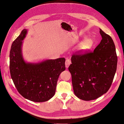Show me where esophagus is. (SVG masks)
<instances>
[{
    "instance_id": "1",
    "label": "esophagus",
    "mask_w": 124,
    "mask_h": 124,
    "mask_svg": "<svg viewBox=\"0 0 124 124\" xmlns=\"http://www.w3.org/2000/svg\"><path fill=\"white\" fill-rule=\"evenodd\" d=\"M71 64V61L70 59H67L66 60V62H65V66L67 68H68L69 65Z\"/></svg>"
}]
</instances>
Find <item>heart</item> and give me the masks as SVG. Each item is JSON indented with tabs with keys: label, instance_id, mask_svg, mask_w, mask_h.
<instances>
[{
	"label": "heart",
	"instance_id": "obj_1",
	"mask_svg": "<svg viewBox=\"0 0 124 124\" xmlns=\"http://www.w3.org/2000/svg\"><path fill=\"white\" fill-rule=\"evenodd\" d=\"M93 41L91 39L84 40L79 47V51L81 52H84L91 50L93 46Z\"/></svg>",
	"mask_w": 124,
	"mask_h": 124
}]
</instances>
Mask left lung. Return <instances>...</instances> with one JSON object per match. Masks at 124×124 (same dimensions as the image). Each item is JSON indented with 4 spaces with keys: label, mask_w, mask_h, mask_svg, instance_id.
I'll use <instances>...</instances> for the list:
<instances>
[{
    "label": "left lung",
    "mask_w": 124,
    "mask_h": 124,
    "mask_svg": "<svg viewBox=\"0 0 124 124\" xmlns=\"http://www.w3.org/2000/svg\"><path fill=\"white\" fill-rule=\"evenodd\" d=\"M99 32L102 39L93 52L73 55L68 68L75 94L85 101L95 99L106 93L117 69L114 41L101 29Z\"/></svg>",
    "instance_id": "left-lung-1"
}]
</instances>
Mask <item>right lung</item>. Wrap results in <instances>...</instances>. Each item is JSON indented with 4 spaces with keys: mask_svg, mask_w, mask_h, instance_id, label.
I'll return each mask as SVG.
<instances>
[{
    "mask_svg": "<svg viewBox=\"0 0 124 124\" xmlns=\"http://www.w3.org/2000/svg\"><path fill=\"white\" fill-rule=\"evenodd\" d=\"M28 30L24 29L13 41L10 52V72L19 93L37 102L46 101L55 94L59 76L65 70V59L26 62L22 53L23 40Z\"/></svg>",
    "mask_w": 124,
    "mask_h": 124,
    "instance_id": "1",
    "label": "right lung"
}]
</instances>
